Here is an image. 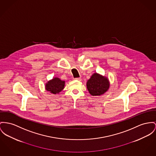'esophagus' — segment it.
<instances>
[{
    "mask_svg": "<svg viewBox=\"0 0 156 156\" xmlns=\"http://www.w3.org/2000/svg\"><path fill=\"white\" fill-rule=\"evenodd\" d=\"M74 79L76 80H78V81H80L81 80V78L80 77H76V78H74Z\"/></svg>",
    "mask_w": 156,
    "mask_h": 156,
    "instance_id": "34e87169",
    "label": "esophagus"
}]
</instances>
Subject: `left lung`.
I'll return each instance as SVG.
<instances>
[{"label": "left lung", "instance_id": "8db88e82", "mask_svg": "<svg viewBox=\"0 0 156 156\" xmlns=\"http://www.w3.org/2000/svg\"><path fill=\"white\" fill-rule=\"evenodd\" d=\"M87 88L90 94L99 96L105 94L109 87V83L107 78L94 73L87 82Z\"/></svg>", "mask_w": 156, "mask_h": 156}]
</instances>
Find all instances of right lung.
<instances>
[{
  "label": "right lung",
  "mask_w": 156,
  "mask_h": 156,
  "mask_svg": "<svg viewBox=\"0 0 156 156\" xmlns=\"http://www.w3.org/2000/svg\"><path fill=\"white\" fill-rule=\"evenodd\" d=\"M65 82L61 80L59 78L55 77L48 82L45 85V89L47 91L52 94H58L64 89Z\"/></svg>",
  "instance_id": "add662e5"
}]
</instances>
